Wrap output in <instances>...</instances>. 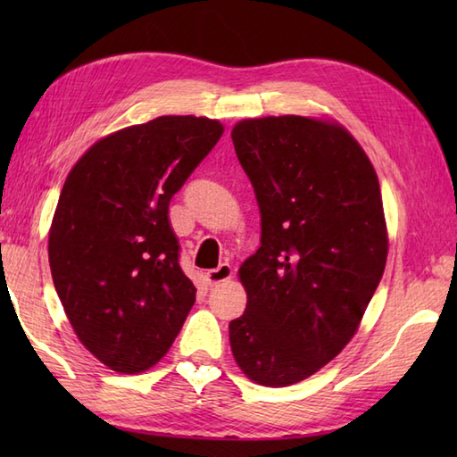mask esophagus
Masks as SVG:
<instances>
[{"label":"esophagus","instance_id":"obj_1","mask_svg":"<svg viewBox=\"0 0 457 457\" xmlns=\"http://www.w3.org/2000/svg\"><path fill=\"white\" fill-rule=\"evenodd\" d=\"M231 275H234V270H231V267L228 263H221L220 267L208 270L206 280H208L210 287H218L221 283H226V280H229Z\"/></svg>","mask_w":457,"mask_h":457}]
</instances>
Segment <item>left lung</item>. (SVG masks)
<instances>
[{
	"instance_id": "left-lung-1",
	"label": "left lung",
	"mask_w": 457,
	"mask_h": 457,
	"mask_svg": "<svg viewBox=\"0 0 457 457\" xmlns=\"http://www.w3.org/2000/svg\"><path fill=\"white\" fill-rule=\"evenodd\" d=\"M231 139L261 212V247L239 269L247 306L229 322L231 352L251 381L287 386L342 352L381 283V188L337 123L244 120Z\"/></svg>"
}]
</instances>
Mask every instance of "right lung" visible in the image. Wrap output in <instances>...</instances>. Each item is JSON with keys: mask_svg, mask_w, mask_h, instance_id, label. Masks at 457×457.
Listing matches in <instances>:
<instances>
[{"mask_svg": "<svg viewBox=\"0 0 457 457\" xmlns=\"http://www.w3.org/2000/svg\"><path fill=\"white\" fill-rule=\"evenodd\" d=\"M221 133L218 120L162 115L100 139L66 177L48 234L53 283L76 336L113 371L157 363L196 300L169 204Z\"/></svg>", "mask_w": 457, "mask_h": 457, "instance_id": "obj_1", "label": "right lung"}]
</instances>
